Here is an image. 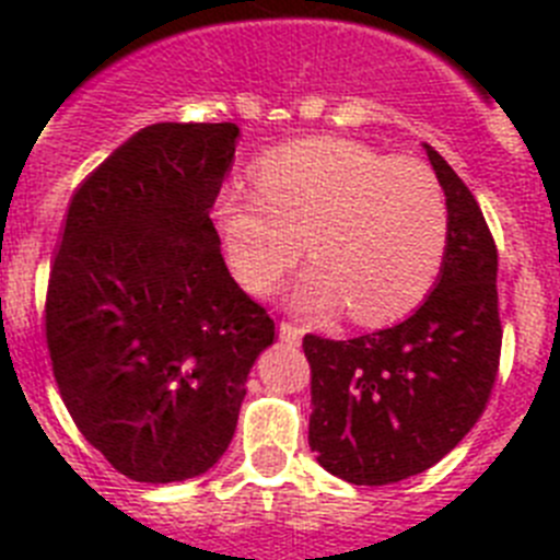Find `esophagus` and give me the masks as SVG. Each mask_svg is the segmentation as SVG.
Instances as JSON below:
<instances>
[{
	"label": "esophagus",
	"mask_w": 560,
	"mask_h": 560,
	"mask_svg": "<svg viewBox=\"0 0 560 560\" xmlns=\"http://www.w3.org/2000/svg\"><path fill=\"white\" fill-rule=\"evenodd\" d=\"M279 337L284 342H290V346H299L301 337H304V326L292 324V320H281V324H279Z\"/></svg>",
	"instance_id": "esophagus-1"
}]
</instances>
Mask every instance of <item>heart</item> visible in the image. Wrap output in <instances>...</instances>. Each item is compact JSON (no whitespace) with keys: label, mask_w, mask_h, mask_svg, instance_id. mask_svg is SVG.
Returning <instances> with one entry per match:
<instances>
[{"label":"heart","mask_w":560,"mask_h":560,"mask_svg":"<svg viewBox=\"0 0 560 560\" xmlns=\"http://www.w3.org/2000/svg\"><path fill=\"white\" fill-rule=\"evenodd\" d=\"M256 192L225 186L214 218L234 276L273 287L306 250L317 261L292 292L306 312L349 306L357 324L407 315L424 301L450 245V206L424 161L317 136L256 164Z\"/></svg>","instance_id":"1"}]
</instances>
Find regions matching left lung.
<instances>
[{
  "mask_svg": "<svg viewBox=\"0 0 560 560\" xmlns=\"http://www.w3.org/2000/svg\"><path fill=\"white\" fill-rule=\"evenodd\" d=\"M450 206L435 290L407 320L351 340L306 335L310 446L354 486H387L435 466L477 424L500 371L497 245L475 195L424 144Z\"/></svg>",
  "mask_w": 560,
  "mask_h": 560,
  "instance_id": "obj_1",
  "label": "left lung"
}]
</instances>
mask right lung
Wrapping results in <instances>:
<instances>
[{"mask_svg": "<svg viewBox=\"0 0 560 560\" xmlns=\"http://www.w3.org/2000/svg\"><path fill=\"white\" fill-rule=\"evenodd\" d=\"M234 122H159L85 175L49 270L44 331L60 399L136 482H178L229 450L273 317L225 268L209 211Z\"/></svg>", "mask_w": 560, "mask_h": 560, "instance_id": "1", "label": "right lung"}]
</instances>
